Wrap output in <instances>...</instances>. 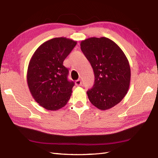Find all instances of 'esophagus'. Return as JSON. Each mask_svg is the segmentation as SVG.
Masks as SVG:
<instances>
[{"instance_id":"1","label":"esophagus","mask_w":158,"mask_h":158,"mask_svg":"<svg viewBox=\"0 0 158 158\" xmlns=\"http://www.w3.org/2000/svg\"><path fill=\"white\" fill-rule=\"evenodd\" d=\"M75 84L76 85H77V86H80V85H82V81H81L80 79H78L76 81Z\"/></svg>"}]
</instances>
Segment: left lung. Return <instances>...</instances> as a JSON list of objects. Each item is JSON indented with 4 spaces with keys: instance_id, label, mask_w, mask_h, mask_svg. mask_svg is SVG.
Masks as SVG:
<instances>
[{
    "instance_id": "1",
    "label": "left lung",
    "mask_w": 158,
    "mask_h": 158,
    "mask_svg": "<svg viewBox=\"0 0 158 158\" xmlns=\"http://www.w3.org/2000/svg\"><path fill=\"white\" fill-rule=\"evenodd\" d=\"M81 50L92 66L93 88L89 102L100 110L109 109L122 101L131 83V67L126 55L109 38L90 37L80 43Z\"/></svg>"
}]
</instances>
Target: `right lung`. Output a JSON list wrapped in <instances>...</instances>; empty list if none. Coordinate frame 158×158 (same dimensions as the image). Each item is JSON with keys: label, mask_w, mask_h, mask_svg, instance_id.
<instances>
[{"label": "right lung", "mask_w": 158, "mask_h": 158, "mask_svg": "<svg viewBox=\"0 0 158 158\" xmlns=\"http://www.w3.org/2000/svg\"><path fill=\"white\" fill-rule=\"evenodd\" d=\"M76 44L66 37L53 38L38 47L30 60L28 88L35 101L47 110L61 109L70 98L74 83L68 80L63 61Z\"/></svg>", "instance_id": "right-lung-1"}]
</instances>
